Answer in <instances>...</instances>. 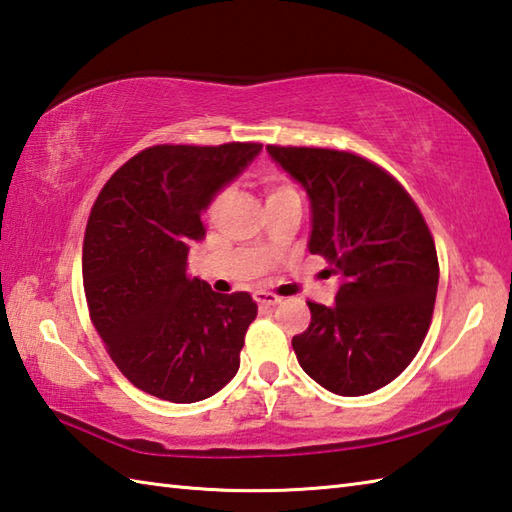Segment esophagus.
Segmentation results:
<instances>
[{
  "mask_svg": "<svg viewBox=\"0 0 512 512\" xmlns=\"http://www.w3.org/2000/svg\"><path fill=\"white\" fill-rule=\"evenodd\" d=\"M255 299L259 306H277V303H281V299L277 295H273V292H255Z\"/></svg>",
  "mask_w": 512,
  "mask_h": 512,
  "instance_id": "esophagus-1",
  "label": "esophagus"
}]
</instances>
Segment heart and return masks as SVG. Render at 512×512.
I'll use <instances>...</instances> for the list:
<instances>
[{"mask_svg":"<svg viewBox=\"0 0 512 512\" xmlns=\"http://www.w3.org/2000/svg\"><path fill=\"white\" fill-rule=\"evenodd\" d=\"M264 184H266V191H268V200H270V198H277V195L295 193V189H292L290 184H288L286 180H281L279 176H266V178H264ZM224 202H226V195H224V193H217L215 198L211 200L209 209H206V215H209V220H215V217L220 215Z\"/></svg>","mask_w":512,"mask_h":512,"instance_id":"b5f03b06","label":"heart"}]
</instances>
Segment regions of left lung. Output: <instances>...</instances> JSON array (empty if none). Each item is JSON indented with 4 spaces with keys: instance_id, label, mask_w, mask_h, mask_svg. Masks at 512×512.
Instances as JSON below:
<instances>
[{
    "instance_id": "8db88e82",
    "label": "left lung",
    "mask_w": 512,
    "mask_h": 512,
    "mask_svg": "<svg viewBox=\"0 0 512 512\" xmlns=\"http://www.w3.org/2000/svg\"><path fill=\"white\" fill-rule=\"evenodd\" d=\"M266 149L306 189L308 250L341 279L334 306L308 303L310 325L292 350L332 394H372L405 372L431 325L440 268L429 226L374 162L336 149Z\"/></svg>"
}]
</instances>
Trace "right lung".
I'll return each instance as SVG.
<instances>
[{
	"mask_svg": "<svg viewBox=\"0 0 512 512\" xmlns=\"http://www.w3.org/2000/svg\"><path fill=\"white\" fill-rule=\"evenodd\" d=\"M259 151V143L149 147L94 202L83 239L90 317L123 376L160 400H204L239 369L257 303L191 279L187 255L206 233L200 215Z\"/></svg>",
	"mask_w": 512,
	"mask_h": 512,
	"instance_id": "1",
	"label": "right lung"
}]
</instances>
